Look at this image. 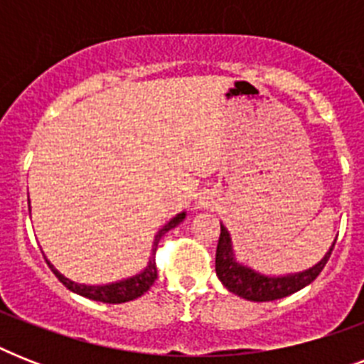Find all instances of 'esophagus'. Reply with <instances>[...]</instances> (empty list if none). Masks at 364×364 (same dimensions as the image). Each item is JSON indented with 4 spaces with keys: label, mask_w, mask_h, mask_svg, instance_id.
Returning <instances> with one entry per match:
<instances>
[{
    "label": "esophagus",
    "mask_w": 364,
    "mask_h": 364,
    "mask_svg": "<svg viewBox=\"0 0 364 364\" xmlns=\"http://www.w3.org/2000/svg\"><path fill=\"white\" fill-rule=\"evenodd\" d=\"M200 204H202V205H208V204H205V202H200Z\"/></svg>",
    "instance_id": "esophagus-1"
}]
</instances>
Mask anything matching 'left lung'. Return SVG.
Instances as JSON below:
<instances>
[{"label":"left lung","instance_id":"1","mask_svg":"<svg viewBox=\"0 0 364 364\" xmlns=\"http://www.w3.org/2000/svg\"><path fill=\"white\" fill-rule=\"evenodd\" d=\"M334 243H336V240H334ZM334 243L333 247L328 249V253L325 255V259L321 262H317L310 270L293 274V276L268 277L259 274V272L251 270L247 266H242L240 262H236L232 253V243H230V234L221 225V234H219V242H217L215 251V272L223 285L230 293L238 294L242 299L253 300V302L277 300L296 293V291H300L306 285H310L321 274L325 264H327L328 257L333 253Z\"/></svg>","mask_w":364,"mask_h":364}]
</instances>
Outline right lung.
<instances>
[{
    "instance_id": "right-lung-1",
    "label": "right lung",
    "mask_w": 364,
    "mask_h": 364,
    "mask_svg": "<svg viewBox=\"0 0 364 364\" xmlns=\"http://www.w3.org/2000/svg\"><path fill=\"white\" fill-rule=\"evenodd\" d=\"M185 219V213H179L171 219L168 225L160 228L159 234L154 236V243H153V257L149 260V266L141 274H137L134 277H128V279H122L119 283H111V285H98V287H94V285H81V283H75L64 277L60 274L56 268H54L50 262L47 260V264L50 266V270L54 272V276L58 277L60 283H64L65 287L73 291V293L81 294L85 299L90 300H98V302H105V304H122V302H128V300H134L137 296H141L143 293H147L151 285L154 283V279L159 277L156 274V264H154V253H156V247H159L160 238L164 236L168 230H171L173 227H177L179 223Z\"/></svg>"
}]
</instances>
